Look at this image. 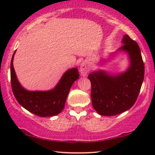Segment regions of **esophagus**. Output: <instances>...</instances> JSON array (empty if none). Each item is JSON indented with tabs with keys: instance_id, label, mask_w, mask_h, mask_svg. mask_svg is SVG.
Segmentation results:
<instances>
[{
	"instance_id": "34e87169",
	"label": "esophagus",
	"mask_w": 155,
	"mask_h": 155,
	"mask_svg": "<svg viewBox=\"0 0 155 155\" xmlns=\"http://www.w3.org/2000/svg\"><path fill=\"white\" fill-rule=\"evenodd\" d=\"M89 71H90V69H89V65L87 63L82 62L80 66V71L81 75L82 76H86L87 75Z\"/></svg>"
}]
</instances>
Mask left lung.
Wrapping results in <instances>:
<instances>
[{
	"instance_id": "obj_1",
	"label": "left lung",
	"mask_w": 155,
	"mask_h": 155,
	"mask_svg": "<svg viewBox=\"0 0 155 155\" xmlns=\"http://www.w3.org/2000/svg\"><path fill=\"white\" fill-rule=\"evenodd\" d=\"M122 44L117 51L128 55L130 65L126 71L111 74L99 70L88 76L93 108L99 115L115 116L130 109L140 91L145 74L140 49L127 35L124 36Z\"/></svg>"
}]
</instances>
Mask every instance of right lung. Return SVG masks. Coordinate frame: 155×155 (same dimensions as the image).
Segmentation results:
<instances>
[{
    "instance_id": "obj_1",
    "label": "right lung",
    "mask_w": 155,
    "mask_h": 155,
    "mask_svg": "<svg viewBox=\"0 0 155 155\" xmlns=\"http://www.w3.org/2000/svg\"><path fill=\"white\" fill-rule=\"evenodd\" d=\"M14 52L10 63V80L14 96L27 111L41 117L58 115L63 109L73 82L79 78L78 68H71L63 74L54 89L47 91H29L21 85L13 68Z\"/></svg>"
}]
</instances>
